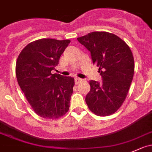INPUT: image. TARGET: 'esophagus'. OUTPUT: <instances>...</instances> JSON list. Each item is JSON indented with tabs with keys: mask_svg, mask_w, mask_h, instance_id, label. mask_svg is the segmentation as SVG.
<instances>
[{
	"mask_svg": "<svg viewBox=\"0 0 152 152\" xmlns=\"http://www.w3.org/2000/svg\"><path fill=\"white\" fill-rule=\"evenodd\" d=\"M82 80V79H80V78L76 77V78H75V83H76V85H77V84H79V82H80Z\"/></svg>",
	"mask_w": 152,
	"mask_h": 152,
	"instance_id": "1",
	"label": "esophagus"
}]
</instances>
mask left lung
Here are the masks:
<instances>
[{"mask_svg": "<svg viewBox=\"0 0 152 152\" xmlns=\"http://www.w3.org/2000/svg\"><path fill=\"white\" fill-rule=\"evenodd\" d=\"M91 52L99 67L102 83L90 81L85 97L88 108L100 117L111 115L123 104L134 73V61L129 45L120 37L107 32H92L77 38Z\"/></svg>", "mask_w": 152, "mask_h": 152, "instance_id": "obj_1", "label": "left lung"}]
</instances>
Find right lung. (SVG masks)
Masks as SVG:
<instances>
[{"instance_id":"right-lung-1","label":"right lung","mask_w":152,"mask_h":152,"mask_svg":"<svg viewBox=\"0 0 152 152\" xmlns=\"http://www.w3.org/2000/svg\"><path fill=\"white\" fill-rule=\"evenodd\" d=\"M70 40L42 39L26 45L18 57V83L35 113L58 119L68 111L74 79L51 73Z\"/></svg>"}]
</instances>
